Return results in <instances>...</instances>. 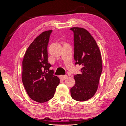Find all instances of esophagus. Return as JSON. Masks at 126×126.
Wrapping results in <instances>:
<instances>
[{"label":"esophagus","instance_id":"esophagus-1","mask_svg":"<svg viewBox=\"0 0 126 126\" xmlns=\"http://www.w3.org/2000/svg\"><path fill=\"white\" fill-rule=\"evenodd\" d=\"M60 79H62L63 80H64L68 78V76L67 75H62L60 76Z\"/></svg>","mask_w":126,"mask_h":126}]
</instances>
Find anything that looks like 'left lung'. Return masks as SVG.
Masks as SVG:
<instances>
[{
	"label": "left lung",
	"mask_w": 126,
	"mask_h": 126,
	"mask_svg": "<svg viewBox=\"0 0 126 126\" xmlns=\"http://www.w3.org/2000/svg\"><path fill=\"white\" fill-rule=\"evenodd\" d=\"M75 64L82 66L81 74L74 75L75 84L70 89L73 99L85 101L96 93L102 65L99 49L90 33L84 28L73 27Z\"/></svg>",
	"instance_id": "8db88e82"
}]
</instances>
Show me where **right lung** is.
I'll list each match as a JSON object with an SVG mask.
<instances>
[{"label": "right lung", "instance_id": "add662e5", "mask_svg": "<svg viewBox=\"0 0 126 126\" xmlns=\"http://www.w3.org/2000/svg\"><path fill=\"white\" fill-rule=\"evenodd\" d=\"M51 32L48 30L36 38L22 61V81L26 91L30 98L40 103L53 98L60 82L53 70L49 69L51 65L48 61L47 47Z\"/></svg>", "mask_w": 126, "mask_h": 126}]
</instances>
